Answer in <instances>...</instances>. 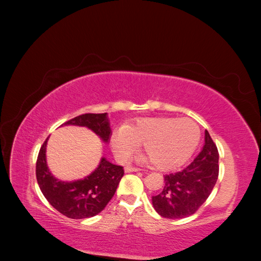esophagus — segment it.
<instances>
[{"mask_svg": "<svg viewBox=\"0 0 261 261\" xmlns=\"http://www.w3.org/2000/svg\"><path fill=\"white\" fill-rule=\"evenodd\" d=\"M138 171H140V169L139 168H135V167H130V165H129V167H126L125 168V172H138Z\"/></svg>", "mask_w": 261, "mask_h": 261, "instance_id": "esophagus-1", "label": "esophagus"}]
</instances>
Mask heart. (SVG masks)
Returning <instances> with one entry per match:
<instances>
[{
    "mask_svg": "<svg viewBox=\"0 0 261 261\" xmlns=\"http://www.w3.org/2000/svg\"><path fill=\"white\" fill-rule=\"evenodd\" d=\"M200 140V128L191 118H143L127 128H118L111 146L120 159H128L137 145L156 169L169 171L185 163Z\"/></svg>",
    "mask_w": 261,
    "mask_h": 261,
    "instance_id": "obj_1",
    "label": "heart"
}]
</instances>
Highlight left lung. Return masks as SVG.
I'll use <instances>...</instances> for the list:
<instances>
[{
  "label": "left lung",
  "instance_id": "left-lung-1",
  "mask_svg": "<svg viewBox=\"0 0 261 261\" xmlns=\"http://www.w3.org/2000/svg\"><path fill=\"white\" fill-rule=\"evenodd\" d=\"M218 176V148L206 130L204 146L195 160L181 171L164 175L163 189L152 196L153 208L167 219L192 216L208 199Z\"/></svg>",
  "mask_w": 261,
  "mask_h": 261
}]
</instances>
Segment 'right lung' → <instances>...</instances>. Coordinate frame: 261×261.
Here are the masks:
<instances>
[{"label": "right lung", "instance_id": "add662e5", "mask_svg": "<svg viewBox=\"0 0 261 261\" xmlns=\"http://www.w3.org/2000/svg\"><path fill=\"white\" fill-rule=\"evenodd\" d=\"M63 125H78L90 128L108 143L111 128L107 113L78 115ZM48 138L40 148L36 164L37 181L45 199L53 208L70 219H85L98 215L112 199L124 169L102 158L99 167L89 176L75 181H62L52 176L45 161Z\"/></svg>", "mask_w": 261, "mask_h": 261}]
</instances>
